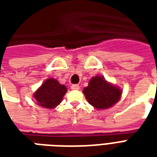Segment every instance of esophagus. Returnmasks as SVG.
Returning <instances> with one entry per match:
<instances>
[{"mask_svg":"<svg viewBox=\"0 0 157 157\" xmlns=\"http://www.w3.org/2000/svg\"><path fill=\"white\" fill-rule=\"evenodd\" d=\"M72 90H79L80 89V86L76 85V84H74V85L71 86Z\"/></svg>","mask_w":157,"mask_h":157,"instance_id":"34e87169","label":"esophagus"}]
</instances>
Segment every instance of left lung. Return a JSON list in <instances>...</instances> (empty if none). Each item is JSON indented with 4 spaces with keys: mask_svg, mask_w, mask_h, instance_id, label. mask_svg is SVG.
<instances>
[{
    "mask_svg": "<svg viewBox=\"0 0 157 157\" xmlns=\"http://www.w3.org/2000/svg\"><path fill=\"white\" fill-rule=\"evenodd\" d=\"M83 92L91 105L98 109H106L120 99L122 91L106 82L102 76H95L90 80L88 86L84 88Z\"/></svg>",
    "mask_w": 157,
    "mask_h": 157,
    "instance_id": "8db88e82",
    "label": "left lung"
}]
</instances>
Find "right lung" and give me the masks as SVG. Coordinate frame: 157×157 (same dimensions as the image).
Listing matches in <instances>:
<instances>
[{
  "label": "right lung",
  "instance_id": "1",
  "mask_svg": "<svg viewBox=\"0 0 157 157\" xmlns=\"http://www.w3.org/2000/svg\"><path fill=\"white\" fill-rule=\"evenodd\" d=\"M66 91L65 86L60 85L58 81L50 78L45 81L33 97L39 106L46 109H54L60 103Z\"/></svg>",
  "mask_w": 157,
  "mask_h": 157
}]
</instances>
